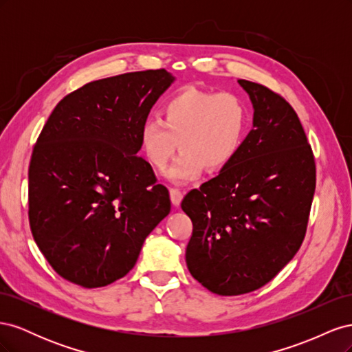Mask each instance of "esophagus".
I'll list each match as a JSON object with an SVG mask.
<instances>
[{"instance_id":"34e87169","label":"esophagus","mask_w":352,"mask_h":352,"mask_svg":"<svg viewBox=\"0 0 352 352\" xmlns=\"http://www.w3.org/2000/svg\"><path fill=\"white\" fill-rule=\"evenodd\" d=\"M184 198V192L177 188H170V199H172V204L173 206H179L180 201Z\"/></svg>"}]
</instances>
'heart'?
<instances>
[{
  "label": "heart",
  "instance_id": "b5f03b06",
  "mask_svg": "<svg viewBox=\"0 0 352 352\" xmlns=\"http://www.w3.org/2000/svg\"><path fill=\"white\" fill-rule=\"evenodd\" d=\"M248 122V107L239 95L188 88L164 104L163 119L155 116L142 123L140 142L155 168L166 167L180 148L164 176L184 184L197 179L204 167L208 172L226 167L239 151Z\"/></svg>",
  "mask_w": 352,
  "mask_h": 352
}]
</instances>
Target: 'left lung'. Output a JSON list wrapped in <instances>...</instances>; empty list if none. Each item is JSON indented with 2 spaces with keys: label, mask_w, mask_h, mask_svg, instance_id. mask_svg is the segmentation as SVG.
Returning a JSON list of instances; mask_svg holds the SVG:
<instances>
[{
  "label": "left lung",
  "mask_w": 352,
  "mask_h": 352,
  "mask_svg": "<svg viewBox=\"0 0 352 352\" xmlns=\"http://www.w3.org/2000/svg\"><path fill=\"white\" fill-rule=\"evenodd\" d=\"M238 83L252 102V129L235 158L182 201L194 225L188 270L225 296L258 289L294 258L316 189L311 146L289 102L260 83Z\"/></svg>",
  "instance_id": "obj_1"
}]
</instances>
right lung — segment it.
I'll return each instance as SVG.
<instances>
[{
	"label": "right lung",
	"instance_id": "right-lung-1",
	"mask_svg": "<svg viewBox=\"0 0 352 352\" xmlns=\"http://www.w3.org/2000/svg\"><path fill=\"white\" fill-rule=\"evenodd\" d=\"M164 69L94 80L63 98L29 166V223L63 279L101 287L129 273L170 212L168 190L138 155L141 126L175 82Z\"/></svg>",
	"mask_w": 352,
	"mask_h": 352
}]
</instances>
